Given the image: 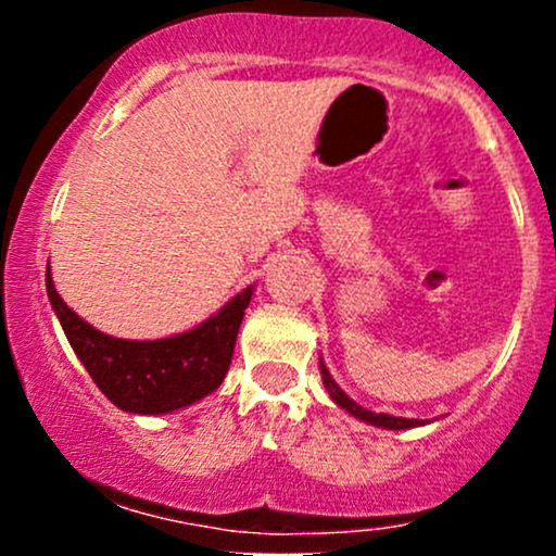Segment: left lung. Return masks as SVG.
I'll return each mask as SVG.
<instances>
[{"instance_id":"8db88e82","label":"left lung","mask_w":556,"mask_h":556,"mask_svg":"<svg viewBox=\"0 0 556 556\" xmlns=\"http://www.w3.org/2000/svg\"><path fill=\"white\" fill-rule=\"evenodd\" d=\"M318 368H321V379H324V387H327L329 397L337 402V405L342 407V410H348L350 416L363 420V424L368 426H376V429H389V431H402V429H416V426H424L429 424V420H420V418H400V416H389V413H371L366 410V407H361L358 402L350 400L348 394L342 392L340 387H337V381L331 379L327 363H324V358L318 361Z\"/></svg>"}]
</instances>
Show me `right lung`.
<instances>
[{
    "label": "right lung",
    "instance_id": "add662e5",
    "mask_svg": "<svg viewBox=\"0 0 556 556\" xmlns=\"http://www.w3.org/2000/svg\"><path fill=\"white\" fill-rule=\"evenodd\" d=\"M256 287H245L214 316L164 340H119L93 329L56 292L47 266V295L70 348L93 384L132 416H164L219 389L229 371L235 340Z\"/></svg>",
    "mask_w": 556,
    "mask_h": 556
}]
</instances>
